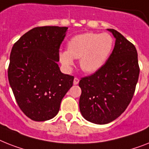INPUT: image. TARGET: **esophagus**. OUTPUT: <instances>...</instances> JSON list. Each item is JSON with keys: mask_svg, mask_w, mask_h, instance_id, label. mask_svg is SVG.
Instances as JSON below:
<instances>
[{"mask_svg": "<svg viewBox=\"0 0 149 149\" xmlns=\"http://www.w3.org/2000/svg\"><path fill=\"white\" fill-rule=\"evenodd\" d=\"M79 83V78L77 77H74V84H77Z\"/></svg>", "mask_w": 149, "mask_h": 149, "instance_id": "34e87169", "label": "esophagus"}]
</instances>
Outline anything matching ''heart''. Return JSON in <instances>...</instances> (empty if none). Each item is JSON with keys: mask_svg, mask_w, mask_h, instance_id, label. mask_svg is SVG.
<instances>
[{"mask_svg": "<svg viewBox=\"0 0 149 149\" xmlns=\"http://www.w3.org/2000/svg\"><path fill=\"white\" fill-rule=\"evenodd\" d=\"M114 46V39L108 33H86L74 36L68 43L67 51L59 53L61 63L73 65V58L80 59V67L87 73H94L104 65Z\"/></svg>", "mask_w": 149, "mask_h": 149, "instance_id": "1", "label": "heart"}]
</instances>
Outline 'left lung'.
Instances as JSON below:
<instances>
[{
    "mask_svg": "<svg viewBox=\"0 0 149 149\" xmlns=\"http://www.w3.org/2000/svg\"><path fill=\"white\" fill-rule=\"evenodd\" d=\"M116 38L111 55L98 71L81 78L80 111L96 124H107L123 113L132 99L139 75L135 45L113 29Z\"/></svg>",
    "mask_w": 149,
    "mask_h": 149,
    "instance_id": "obj_1",
    "label": "left lung"
}]
</instances>
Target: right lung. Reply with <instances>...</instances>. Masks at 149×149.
<instances>
[{
  "label": "right lung",
  "instance_id": "obj_1",
  "mask_svg": "<svg viewBox=\"0 0 149 149\" xmlns=\"http://www.w3.org/2000/svg\"><path fill=\"white\" fill-rule=\"evenodd\" d=\"M67 29L48 26L33 28L11 50L10 85L20 110L34 121L55 117L61 100L73 85L74 76L61 73L57 64Z\"/></svg>",
  "mask_w": 149,
  "mask_h": 149
}]
</instances>
